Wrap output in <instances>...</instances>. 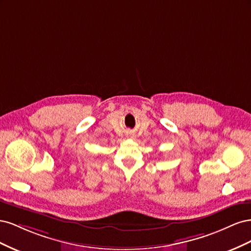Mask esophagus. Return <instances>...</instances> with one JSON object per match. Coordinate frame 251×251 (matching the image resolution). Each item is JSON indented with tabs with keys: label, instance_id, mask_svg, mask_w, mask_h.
<instances>
[{
	"label": "esophagus",
	"instance_id": "1",
	"mask_svg": "<svg viewBox=\"0 0 251 251\" xmlns=\"http://www.w3.org/2000/svg\"><path fill=\"white\" fill-rule=\"evenodd\" d=\"M135 137H136V136H135L134 134H130V135H127V138H130V139H135Z\"/></svg>",
	"mask_w": 251,
	"mask_h": 251
}]
</instances>
